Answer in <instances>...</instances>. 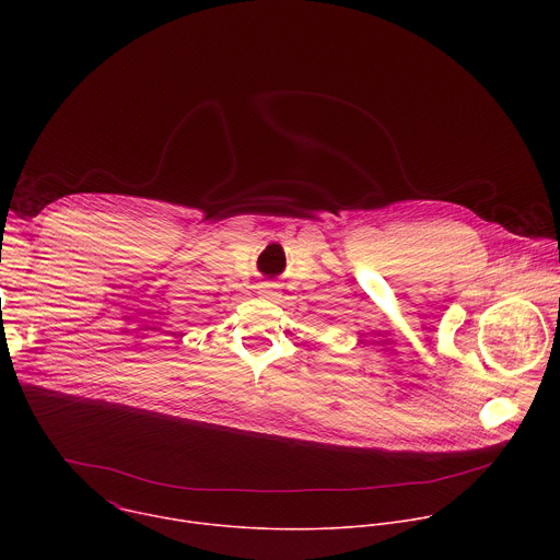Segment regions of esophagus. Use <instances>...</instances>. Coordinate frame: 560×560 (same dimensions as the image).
<instances>
[{
	"mask_svg": "<svg viewBox=\"0 0 560 560\" xmlns=\"http://www.w3.org/2000/svg\"><path fill=\"white\" fill-rule=\"evenodd\" d=\"M259 294H261L264 299H277V296H279V283H275V281H264V283L259 285Z\"/></svg>",
	"mask_w": 560,
	"mask_h": 560,
	"instance_id": "obj_1",
	"label": "esophagus"
}]
</instances>
